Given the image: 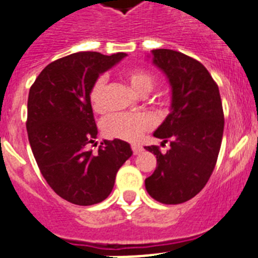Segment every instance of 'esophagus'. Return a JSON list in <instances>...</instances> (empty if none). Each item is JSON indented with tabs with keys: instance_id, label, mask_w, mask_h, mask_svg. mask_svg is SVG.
<instances>
[{
	"instance_id": "esophagus-1",
	"label": "esophagus",
	"mask_w": 258,
	"mask_h": 258,
	"mask_svg": "<svg viewBox=\"0 0 258 258\" xmlns=\"http://www.w3.org/2000/svg\"><path fill=\"white\" fill-rule=\"evenodd\" d=\"M132 150H133V154H134V155L140 154V152L142 151V146L136 145V143H134V145H132Z\"/></svg>"
}]
</instances>
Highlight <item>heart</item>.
I'll use <instances>...</instances> for the list:
<instances>
[{
    "mask_svg": "<svg viewBox=\"0 0 258 258\" xmlns=\"http://www.w3.org/2000/svg\"><path fill=\"white\" fill-rule=\"evenodd\" d=\"M125 80L134 92L141 95L149 94L156 84L154 75L143 68H132L124 74ZM106 77L98 76L89 89L88 98L95 112H102L106 106ZM154 126V118L146 112L112 113L102 121V132L108 138L137 141Z\"/></svg>",
    "mask_w": 258,
    "mask_h": 258,
    "instance_id": "heart-1",
    "label": "heart"
}]
</instances>
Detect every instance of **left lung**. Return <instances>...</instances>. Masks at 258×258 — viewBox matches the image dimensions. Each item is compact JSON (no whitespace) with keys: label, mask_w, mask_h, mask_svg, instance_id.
Masks as SVG:
<instances>
[{"label":"left lung","mask_w":258,"mask_h":258,"mask_svg":"<svg viewBox=\"0 0 258 258\" xmlns=\"http://www.w3.org/2000/svg\"><path fill=\"white\" fill-rule=\"evenodd\" d=\"M154 63L169 79L172 109L154 136L169 142L156 155V169L146 178L150 197L163 204L192 199L207 184L217 163L223 134V109L218 86L197 59L169 49L152 50Z\"/></svg>","instance_id":"8db88e82"}]
</instances>
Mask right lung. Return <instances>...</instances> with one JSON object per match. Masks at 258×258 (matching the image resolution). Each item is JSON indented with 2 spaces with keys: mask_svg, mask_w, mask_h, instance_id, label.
Instances as JSON below:
<instances>
[{
  "mask_svg": "<svg viewBox=\"0 0 258 258\" xmlns=\"http://www.w3.org/2000/svg\"><path fill=\"white\" fill-rule=\"evenodd\" d=\"M124 56L75 52L47 64L29 89L26 125L32 152L47 184L72 204L103 202L133 154L121 140L103 141L98 152L89 149L98 134L89 89Z\"/></svg>",
  "mask_w": 258,
  "mask_h": 258,
  "instance_id": "add662e5",
  "label": "right lung"
}]
</instances>
